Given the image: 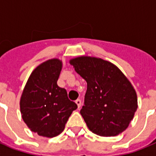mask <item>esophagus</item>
<instances>
[{"instance_id":"esophagus-1","label":"esophagus","mask_w":156,"mask_h":156,"mask_svg":"<svg viewBox=\"0 0 156 156\" xmlns=\"http://www.w3.org/2000/svg\"><path fill=\"white\" fill-rule=\"evenodd\" d=\"M76 103L77 104V106H78V107H80V106H81V100L80 99H76Z\"/></svg>"}]
</instances>
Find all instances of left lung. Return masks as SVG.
Returning a JSON list of instances; mask_svg holds the SVG:
<instances>
[{"instance_id":"8db88e82","label":"left lung","mask_w":156,"mask_h":156,"mask_svg":"<svg viewBox=\"0 0 156 156\" xmlns=\"http://www.w3.org/2000/svg\"><path fill=\"white\" fill-rule=\"evenodd\" d=\"M69 62L87 82L80 114L89 130L102 137L124 132L137 109V93L131 82L119 67L100 58L80 56Z\"/></svg>"}]
</instances>
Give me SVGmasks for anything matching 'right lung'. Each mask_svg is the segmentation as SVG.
<instances>
[{"label":"right lung","mask_w":156,"mask_h":156,"mask_svg":"<svg viewBox=\"0 0 156 156\" xmlns=\"http://www.w3.org/2000/svg\"><path fill=\"white\" fill-rule=\"evenodd\" d=\"M62 62L51 58L37 66L30 75L20 98V112L32 132L42 137L60 134L72 112L77 108L67 90L57 84Z\"/></svg>","instance_id":"obj_1"}]
</instances>
